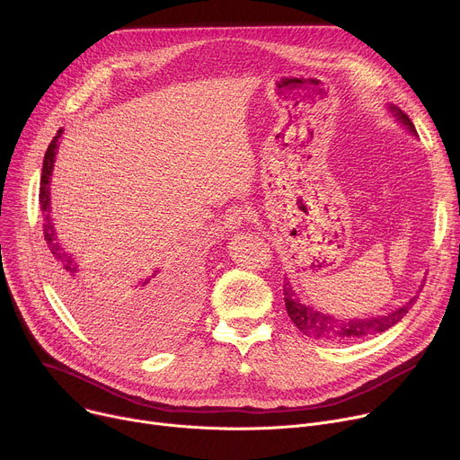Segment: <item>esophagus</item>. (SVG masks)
Returning <instances> with one entry per match:
<instances>
[{
  "label": "esophagus",
  "mask_w": 460,
  "mask_h": 460,
  "mask_svg": "<svg viewBox=\"0 0 460 460\" xmlns=\"http://www.w3.org/2000/svg\"><path fill=\"white\" fill-rule=\"evenodd\" d=\"M247 218H249V211L245 208H242V206H234V208H229L226 211L222 224H224V227L227 231H234L240 226H243L247 222Z\"/></svg>",
  "instance_id": "obj_1"
}]
</instances>
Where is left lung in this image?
<instances>
[{
	"mask_svg": "<svg viewBox=\"0 0 460 460\" xmlns=\"http://www.w3.org/2000/svg\"><path fill=\"white\" fill-rule=\"evenodd\" d=\"M389 111L393 112L411 135H417L415 125L410 119V116L401 111L399 107L391 105ZM413 296L410 302H406L402 307L391 311L384 316H371V318H355V320H341L335 318L332 314L320 313L316 309H313L311 305H305L300 302L298 295L295 293V289L291 288L289 280L286 279L284 282V302H286V309L289 318L293 320V323L298 327V332L304 333L309 339L314 341H323V342H351L355 339H362V337H369V335H376L382 333L385 330H389L391 325L399 323L406 313L411 309V305L415 304Z\"/></svg>",
	"mask_w": 460,
	"mask_h": 460,
	"instance_id": "8db88e82",
	"label": "left lung"
}]
</instances>
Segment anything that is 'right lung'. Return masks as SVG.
Masks as SVG:
<instances>
[{
  "label": "right lung",
  "instance_id": "obj_1",
  "mask_svg": "<svg viewBox=\"0 0 460 460\" xmlns=\"http://www.w3.org/2000/svg\"><path fill=\"white\" fill-rule=\"evenodd\" d=\"M61 133L63 128L58 130V135L47 147L40 181L43 236L50 251L54 277L65 300L69 302L75 313L91 327V332L98 339L109 344L130 346L133 344V337L128 339V330H125L123 325L127 322H121L125 320V314H118V311H114L111 304L112 299L110 296L114 295L112 289H116L118 286H107L96 279L85 277L75 256L65 251V247L58 242L54 231L50 217V176ZM200 288L202 270L199 268V264H192L190 260H185L180 254H176L165 261V266L162 270L153 271L146 280L128 282L127 288L119 291V298L116 296V302L119 309L123 307L137 320L151 322L160 320L165 314L183 316L192 311L196 298H199ZM121 292L124 293L123 297L120 296ZM107 308H112L113 311L107 312ZM121 326L124 327L123 331L120 330ZM133 346L137 348V344Z\"/></svg>",
  "mask_w": 460,
  "mask_h": 460
}]
</instances>
